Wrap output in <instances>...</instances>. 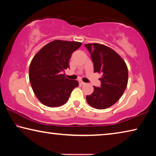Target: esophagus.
Returning a JSON list of instances; mask_svg holds the SVG:
<instances>
[{
    "instance_id": "obj_1",
    "label": "esophagus",
    "mask_w": 156,
    "mask_h": 156,
    "mask_svg": "<svg viewBox=\"0 0 156 156\" xmlns=\"http://www.w3.org/2000/svg\"><path fill=\"white\" fill-rule=\"evenodd\" d=\"M79 83H80V84H85V83H84V82L82 81V80H80V82H79Z\"/></svg>"
}]
</instances>
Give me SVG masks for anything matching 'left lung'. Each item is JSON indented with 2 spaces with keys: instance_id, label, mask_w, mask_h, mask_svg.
I'll return each instance as SVG.
<instances>
[{
  "instance_id": "left-lung-1",
  "label": "left lung",
  "mask_w": 156,
  "mask_h": 156,
  "mask_svg": "<svg viewBox=\"0 0 156 156\" xmlns=\"http://www.w3.org/2000/svg\"><path fill=\"white\" fill-rule=\"evenodd\" d=\"M94 63V73L102 74L100 87L86 96L87 103L98 109L112 106L119 100L128 83V69L124 60L114 50L98 43L86 44Z\"/></svg>"
}]
</instances>
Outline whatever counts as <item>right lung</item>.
<instances>
[{"label": "right lung", "mask_w": 156, "mask_h": 156, "mask_svg": "<svg viewBox=\"0 0 156 156\" xmlns=\"http://www.w3.org/2000/svg\"><path fill=\"white\" fill-rule=\"evenodd\" d=\"M79 42L55 40L44 45L30 63L29 77L37 98L49 107L65 104L77 80L65 78L62 72L69 67L72 53L81 46Z\"/></svg>", "instance_id": "add662e5"}]
</instances>
